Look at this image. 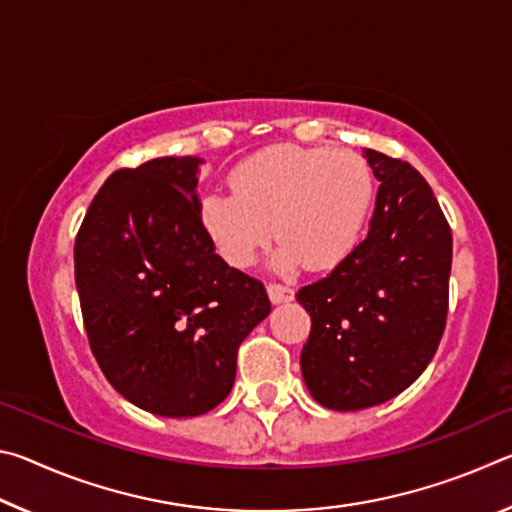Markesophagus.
I'll use <instances>...</instances> for the list:
<instances>
[{
	"instance_id": "esophagus-1",
	"label": "esophagus",
	"mask_w": 512,
	"mask_h": 512,
	"mask_svg": "<svg viewBox=\"0 0 512 512\" xmlns=\"http://www.w3.org/2000/svg\"><path fill=\"white\" fill-rule=\"evenodd\" d=\"M268 298H271L273 305H280V302H289L293 300V289L289 284H280V282H268L266 284Z\"/></svg>"
}]
</instances>
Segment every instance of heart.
Returning a JSON list of instances; mask_svg holds the SVG:
<instances>
[{"label":"heart","mask_w":512,"mask_h":512,"mask_svg":"<svg viewBox=\"0 0 512 512\" xmlns=\"http://www.w3.org/2000/svg\"><path fill=\"white\" fill-rule=\"evenodd\" d=\"M232 192H207L201 223L225 262H255L273 230L275 268L339 266L366 228L375 203V173L363 155L329 146L280 144L250 155L230 173Z\"/></svg>","instance_id":"b5f03b06"}]
</instances>
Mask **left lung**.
<instances>
[{"mask_svg":"<svg viewBox=\"0 0 512 512\" xmlns=\"http://www.w3.org/2000/svg\"><path fill=\"white\" fill-rule=\"evenodd\" d=\"M379 180L366 239L296 298L311 316L300 368L311 397L359 411L400 395L443 339L452 230L409 162L363 151Z\"/></svg>","mask_w":512,"mask_h":512,"instance_id":"1","label":"left lung"}]
</instances>
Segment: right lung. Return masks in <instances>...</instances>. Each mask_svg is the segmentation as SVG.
<instances>
[{
    "label": "right lung",
    "instance_id": "1",
    "mask_svg": "<svg viewBox=\"0 0 512 512\" xmlns=\"http://www.w3.org/2000/svg\"><path fill=\"white\" fill-rule=\"evenodd\" d=\"M201 164L171 155L115 171L74 244L94 359L119 395L164 418L221 404L241 341L271 314L264 284L214 253L198 214Z\"/></svg>",
    "mask_w": 512,
    "mask_h": 512
}]
</instances>
